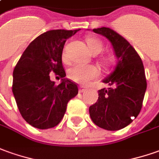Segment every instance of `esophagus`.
Instances as JSON below:
<instances>
[{
    "instance_id": "obj_1",
    "label": "esophagus",
    "mask_w": 159,
    "mask_h": 159,
    "mask_svg": "<svg viewBox=\"0 0 159 159\" xmlns=\"http://www.w3.org/2000/svg\"><path fill=\"white\" fill-rule=\"evenodd\" d=\"M79 91H80V93H84V92H86V87H84V86H80Z\"/></svg>"
}]
</instances>
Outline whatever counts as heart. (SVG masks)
Returning a JSON list of instances; mask_svg holds the SVG:
<instances>
[{
    "label": "heart",
    "instance_id": "obj_1",
    "mask_svg": "<svg viewBox=\"0 0 159 159\" xmlns=\"http://www.w3.org/2000/svg\"><path fill=\"white\" fill-rule=\"evenodd\" d=\"M88 49L92 53H98L102 51V42L93 37H87L86 39ZM68 76L73 81L79 84H87L88 82L97 79L99 76L98 67L93 65L75 64L68 70Z\"/></svg>",
    "mask_w": 159,
    "mask_h": 159
}]
</instances>
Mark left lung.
<instances>
[{"label":"left lung","instance_id":"obj_1","mask_svg":"<svg viewBox=\"0 0 159 159\" xmlns=\"http://www.w3.org/2000/svg\"><path fill=\"white\" fill-rule=\"evenodd\" d=\"M111 41L118 64L103 82L110 87L98 90L97 102L89 107L93 122L98 127L117 131L127 126L139 114L146 90L144 65L127 40L109 27L94 28Z\"/></svg>","mask_w":159,"mask_h":159}]
</instances>
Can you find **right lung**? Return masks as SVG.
Instances as JSON below:
<instances>
[{
	"mask_svg": "<svg viewBox=\"0 0 159 159\" xmlns=\"http://www.w3.org/2000/svg\"><path fill=\"white\" fill-rule=\"evenodd\" d=\"M76 30L56 29L41 34L24 51L13 73L12 91L22 118L38 129L56 126L64 117L68 101L78 94V85L64 79L62 51ZM63 77L56 86L49 73Z\"/></svg>",
	"mask_w": 159,
	"mask_h": 159,
	"instance_id": "obj_1",
	"label": "right lung"
}]
</instances>
